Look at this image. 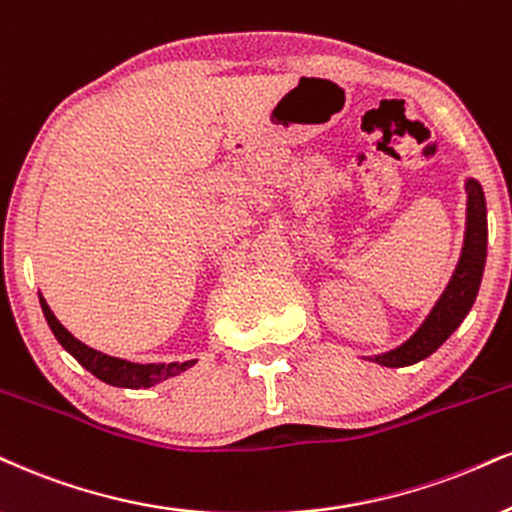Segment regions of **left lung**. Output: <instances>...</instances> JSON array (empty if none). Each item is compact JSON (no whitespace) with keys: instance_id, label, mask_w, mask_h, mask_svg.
<instances>
[{"instance_id":"1","label":"left lung","mask_w":512,"mask_h":512,"mask_svg":"<svg viewBox=\"0 0 512 512\" xmlns=\"http://www.w3.org/2000/svg\"><path fill=\"white\" fill-rule=\"evenodd\" d=\"M468 192V208H465V237L460 249L458 266L453 270L449 285L406 342L384 353L368 356V361L380 363L384 368H406L432 356L453 332L463 323L465 315L475 304L479 285H482L484 263H487V201H484L482 185L475 178L465 180Z\"/></svg>"}]
</instances>
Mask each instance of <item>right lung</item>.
I'll list each match as a JSON object with an SVG mask.
<instances>
[{"mask_svg": "<svg viewBox=\"0 0 512 512\" xmlns=\"http://www.w3.org/2000/svg\"><path fill=\"white\" fill-rule=\"evenodd\" d=\"M40 306L44 318H47V325L52 327L56 342H59L63 349H66L71 356L78 361L82 368L90 370L94 377L111 384V387H123V389H149L154 384H159L163 380H170V377L180 375L187 368H192L197 361H185V363H132L125 361V358H116L109 356V353H102L92 346L82 344L80 339H75L71 332L63 327L56 315L52 313V308L47 306L44 296L40 294Z\"/></svg>", "mask_w": 512, "mask_h": 512, "instance_id": "right-lung-1", "label": "right lung"}]
</instances>
